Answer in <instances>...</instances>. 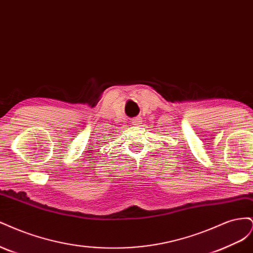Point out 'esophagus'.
<instances>
[{
	"label": "esophagus",
	"mask_w": 253,
	"mask_h": 253,
	"mask_svg": "<svg viewBox=\"0 0 253 253\" xmlns=\"http://www.w3.org/2000/svg\"><path fill=\"white\" fill-rule=\"evenodd\" d=\"M141 118L140 117H135V118H133L132 119V121H131V124H132V126H139V125H141Z\"/></svg>",
	"instance_id": "34e87169"
}]
</instances>
